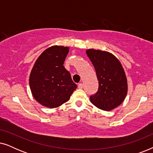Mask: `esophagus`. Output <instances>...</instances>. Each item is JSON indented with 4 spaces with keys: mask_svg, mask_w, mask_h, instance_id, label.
<instances>
[{
    "mask_svg": "<svg viewBox=\"0 0 153 153\" xmlns=\"http://www.w3.org/2000/svg\"><path fill=\"white\" fill-rule=\"evenodd\" d=\"M78 88H79V89L83 88V84H82V83H79V84H78Z\"/></svg>",
    "mask_w": 153,
    "mask_h": 153,
    "instance_id": "1",
    "label": "esophagus"
}]
</instances>
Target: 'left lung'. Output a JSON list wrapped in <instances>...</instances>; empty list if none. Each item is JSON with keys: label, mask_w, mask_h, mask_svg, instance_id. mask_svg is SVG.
<instances>
[{"label": "left lung", "mask_w": 153, "mask_h": 153, "mask_svg": "<svg viewBox=\"0 0 153 153\" xmlns=\"http://www.w3.org/2000/svg\"><path fill=\"white\" fill-rule=\"evenodd\" d=\"M86 54L95 68L99 83L98 91L90 100L104 111H111L124 101L127 82L122 65L116 56L101 50L88 49Z\"/></svg>", "instance_id": "1"}]
</instances>
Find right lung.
<instances>
[{
    "instance_id": "1",
    "label": "right lung",
    "mask_w": 153,
    "mask_h": 153,
    "mask_svg": "<svg viewBox=\"0 0 153 153\" xmlns=\"http://www.w3.org/2000/svg\"><path fill=\"white\" fill-rule=\"evenodd\" d=\"M69 47L53 46L39 56L31 70L29 84L33 96L42 105L58 107L70 100L77 88L63 66Z\"/></svg>"
}]
</instances>
